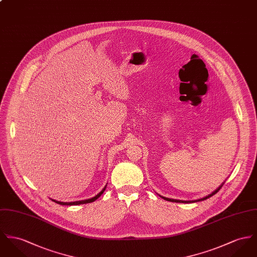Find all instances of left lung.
<instances>
[{
	"mask_svg": "<svg viewBox=\"0 0 257 257\" xmlns=\"http://www.w3.org/2000/svg\"><path fill=\"white\" fill-rule=\"evenodd\" d=\"M224 185V182L218 187L217 189L215 190V191H213L211 194H209L208 196H206V197H204V198H199V199H196V200H180V199H174V198H164V197H162V196H160V195H158L160 198H163V199H165V200H168V201H172V202H182V203H192V202H197V201H201V200H204V199H207L208 198H210V197H212L213 195H215L216 193H217L218 191L222 188V186Z\"/></svg>",
	"mask_w": 257,
	"mask_h": 257,
	"instance_id": "8db88e82",
	"label": "left lung"
}]
</instances>
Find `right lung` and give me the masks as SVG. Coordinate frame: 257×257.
Here are the masks:
<instances>
[{"label":"right lung","mask_w":257,"mask_h":257,"mask_svg":"<svg viewBox=\"0 0 257 257\" xmlns=\"http://www.w3.org/2000/svg\"><path fill=\"white\" fill-rule=\"evenodd\" d=\"M105 188H106V185L104 186V188L99 192V194L97 195V196H95L94 198H88V199H84V200H78V201H71V202H63V201H58V200H56V199H53V198H51L53 201H55V202H57V203H59L60 205H78V204H84V203H90V202H93V201H95L96 199H98V198L101 196V194L104 192V190H105Z\"/></svg>","instance_id":"right-lung-1"}]
</instances>
